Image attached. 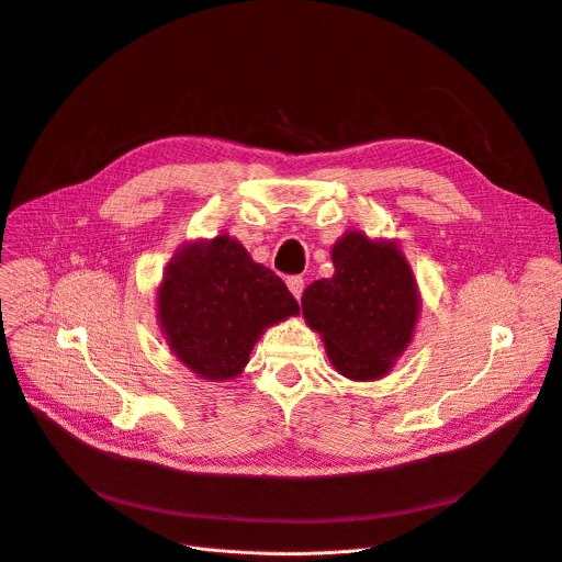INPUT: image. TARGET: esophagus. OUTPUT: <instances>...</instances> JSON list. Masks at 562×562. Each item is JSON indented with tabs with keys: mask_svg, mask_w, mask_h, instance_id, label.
Instances as JSON below:
<instances>
[{
	"mask_svg": "<svg viewBox=\"0 0 562 562\" xmlns=\"http://www.w3.org/2000/svg\"><path fill=\"white\" fill-rule=\"evenodd\" d=\"M288 288H290L292 295H295V300H302V292H304V279L302 277H290Z\"/></svg>",
	"mask_w": 562,
	"mask_h": 562,
	"instance_id": "34e87169",
	"label": "esophagus"
}]
</instances>
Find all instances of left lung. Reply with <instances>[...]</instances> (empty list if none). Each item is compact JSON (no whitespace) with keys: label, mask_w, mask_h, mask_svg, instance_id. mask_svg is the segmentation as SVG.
<instances>
[{"label":"left lung","mask_w":562,"mask_h":562,"mask_svg":"<svg viewBox=\"0 0 562 562\" xmlns=\"http://www.w3.org/2000/svg\"><path fill=\"white\" fill-rule=\"evenodd\" d=\"M334 277L302 295L311 329L325 340L340 375L378 380L405 352L418 317L416 281L395 245L350 231L334 245Z\"/></svg>","instance_id":"1"}]
</instances>
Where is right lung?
I'll return each mask as SVG.
<instances>
[{"label": "right lung", "instance_id": "1", "mask_svg": "<svg viewBox=\"0 0 562 562\" xmlns=\"http://www.w3.org/2000/svg\"><path fill=\"white\" fill-rule=\"evenodd\" d=\"M157 308L176 357L215 382L243 372L265 327L300 313L285 283L228 235L176 254L159 285Z\"/></svg>", "mask_w": 562, "mask_h": 562}]
</instances>
